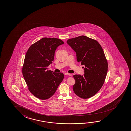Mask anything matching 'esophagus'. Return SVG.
<instances>
[{"label": "esophagus", "mask_w": 131, "mask_h": 131, "mask_svg": "<svg viewBox=\"0 0 131 131\" xmlns=\"http://www.w3.org/2000/svg\"><path fill=\"white\" fill-rule=\"evenodd\" d=\"M65 75H68V76H71L72 74L70 73H65Z\"/></svg>", "instance_id": "esophagus-1"}]
</instances>
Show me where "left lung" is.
<instances>
[{"mask_svg": "<svg viewBox=\"0 0 131 131\" xmlns=\"http://www.w3.org/2000/svg\"><path fill=\"white\" fill-rule=\"evenodd\" d=\"M67 42L76 52L78 62L85 66L84 75L73 76V90L81 98H90L101 89L107 74L108 62L103 49L97 41L85 36L69 39Z\"/></svg>", "mask_w": 131, "mask_h": 131, "instance_id": "1", "label": "left lung"}]
</instances>
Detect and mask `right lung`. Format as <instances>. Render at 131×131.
Instances as JSON below:
<instances>
[{"label": "right lung", "mask_w": 131, "mask_h": 131, "mask_svg": "<svg viewBox=\"0 0 131 131\" xmlns=\"http://www.w3.org/2000/svg\"><path fill=\"white\" fill-rule=\"evenodd\" d=\"M63 44L59 39L44 37L33 44L26 53L22 74L28 90L38 99L52 97L64 78L62 73L47 70L56 49Z\"/></svg>", "instance_id": "add662e5"}]
</instances>
